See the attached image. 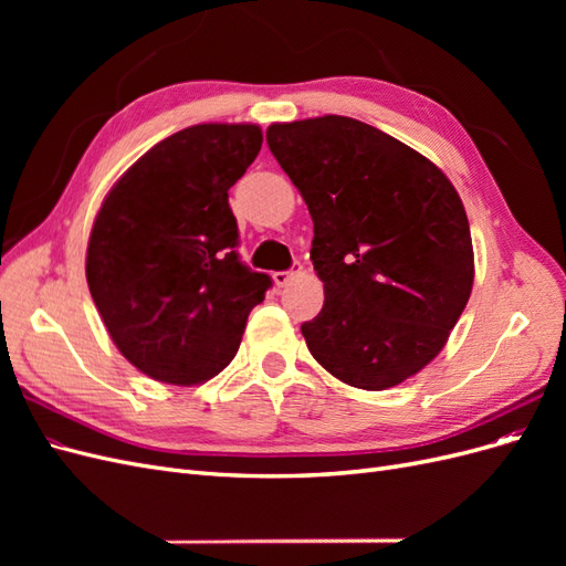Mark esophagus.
<instances>
[{
  "label": "esophagus",
  "mask_w": 566,
  "mask_h": 566,
  "mask_svg": "<svg viewBox=\"0 0 566 566\" xmlns=\"http://www.w3.org/2000/svg\"><path fill=\"white\" fill-rule=\"evenodd\" d=\"M302 271V264L297 262L293 269H290V271H276V273H273V283H276L279 287H285L290 281H293L295 276H297V273Z\"/></svg>",
  "instance_id": "esophagus-1"
}]
</instances>
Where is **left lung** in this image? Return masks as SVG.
<instances>
[{"label":"left lung","instance_id":"1","mask_svg":"<svg viewBox=\"0 0 566 566\" xmlns=\"http://www.w3.org/2000/svg\"><path fill=\"white\" fill-rule=\"evenodd\" d=\"M310 208L325 302L302 323L337 380L380 391L443 349L474 281L465 208L441 169L361 119L323 115L266 129Z\"/></svg>","mask_w":566,"mask_h":566}]
</instances>
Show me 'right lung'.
<instances>
[{
	"label": "right lung",
	"mask_w": 566,
	"mask_h": 566,
	"mask_svg": "<svg viewBox=\"0 0 566 566\" xmlns=\"http://www.w3.org/2000/svg\"><path fill=\"white\" fill-rule=\"evenodd\" d=\"M262 148L256 125H193L153 146L106 196L87 248L96 310L148 378L196 385L241 347L269 273L238 256L229 188Z\"/></svg>",
	"instance_id": "1"
}]
</instances>
